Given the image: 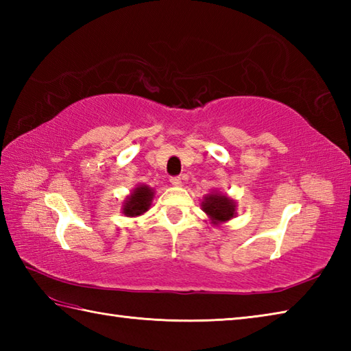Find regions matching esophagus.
Here are the masks:
<instances>
[{"mask_svg":"<svg viewBox=\"0 0 351 351\" xmlns=\"http://www.w3.org/2000/svg\"><path fill=\"white\" fill-rule=\"evenodd\" d=\"M170 182H171V185H175V187H180V185L182 184L180 176H171L170 178Z\"/></svg>","mask_w":351,"mask_h":351,"instance_id":"1","label":"esophagus"}]
</instances>
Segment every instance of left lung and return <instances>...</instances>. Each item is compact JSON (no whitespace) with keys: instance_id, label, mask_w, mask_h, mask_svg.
I'll return each instance as SVG.
<instances>
[{"instance_id":"8db88e82","label":"left lung","mask_w":351,"mask_h":351,"mask_svg":"<svg viewBox=\"0 0 351 351\" xmlns=\"http://www.w3.org/2000/svg\"><path fill=\"white\" fill-rule=\"evenodd\" d=\"M200 206H202V211L210 217L211 223L215 226L235 217L237 214V205L234 200L217 191L206 195Z\"/></svg>"}]
</instances>
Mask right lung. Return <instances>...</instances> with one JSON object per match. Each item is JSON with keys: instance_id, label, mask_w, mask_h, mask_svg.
<instances>
[{"instance_id": "1", "label": "right lung", "mask_w": 351, "mask_h": 351, "mask_svg": "<svg viewBox=\"0 0 351 351\" xmlns=\"http://www.w3.org/2000/svg\"><path fill=\"white\" fill-rule=\"evenodd\" d=\"M154 199V190L147 185H138L132 190L131 195L123 200L122 213L126 217H137L149 210Z\"/></svg>"}]
</instances>
